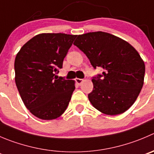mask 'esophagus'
Wrapping results in <instances>:
<instances>
[{"label": "esophagus", "instance_id": "obj_1", "mask_svg": "<svg viewBox=\"0 0 154 154\" xmlns=\"http://www.w3.org/2000/svg\"><path fill=\"white\" fill-rule=\"evenodd\" d=\"M83 81H84V80H83L82 79H75L76 83H77L78 85H79L82 84V83Z\"/></svg>", "mask_w": 154, "mask_h": 154}]
</instances>
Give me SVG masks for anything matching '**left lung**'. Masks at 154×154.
I'll use <instances>...</instances> for the list:
<instances>
[{"instance_id": "obj_1", "label": "left lung", "mask_w": 154, "mask_h": 154, "mask_svg": "<svg viewBox=\"0 0 154 154\" xmlns=\"http://www.w3.org/2000/svg\"><path fill=\"white\" fill-rule=\"evenodd\" d=\"M73 45L81 50L94 69L103 68L94 76L91 104L106 115H118L129 109L143 87L145 65L130 44L107 32L80 35Z\"/></svg>"}]
</instances>
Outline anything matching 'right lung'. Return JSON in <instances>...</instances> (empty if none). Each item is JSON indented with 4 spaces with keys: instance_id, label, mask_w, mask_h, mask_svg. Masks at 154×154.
I'll use <instances>...</instances> for the list:
<instances>
[{
    "instance_id": "add662e5",
    "label": "right lung",
    "mask_w": 154,
    "mask_h": 154,
    "mask_svg": "<svg viewBox=\"0 0 154 154\" xmlns=\"http://www.w3.org/2000/svg\"><path fill=\"white\" fill-rule=\"evenodd\" d=\"M77 35L44 33L26 42L14 63L15 82L22 100L36 117L51 120L66 109L75 82L56 75Z\"/></svg>"
}]
</instances>
